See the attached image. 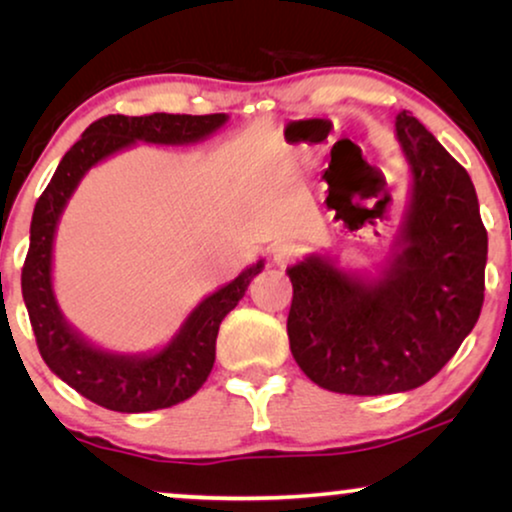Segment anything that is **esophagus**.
Listing matches in <instances>:
<instances>
[{
	"label": "esophagus",
	"mask_w": 512,
	"mask_h": 512,
	"mask_svg": "<svg viewBox=\"0 0 512 512\" xmlns=\"http://www.w3.org/2000/svg\"><path fill=\"white\" fill-rule=\"evenodd\" d=\"M270 256H272V261L284 268V265H289L298 258V247L291 242H277L275 247L270 249Z\"/></svg>",
	"instance_id": "34e87169"
}]
</instances>
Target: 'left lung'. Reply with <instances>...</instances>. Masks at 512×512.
I'll return each instance as SVG.
<instances>
[{
    "instance_id": "1",
    "label": "left lung",
    "mask_w": 512,
    "mask_h": 512,
    "mask_svg": "<svg viewBox=\"0 0 512 512\" xmlns=\"http://www.w3.org/2000/svg\"><path fill=\"white\" fill-rule=\"evenodd\" d=\"M410 198L377 277L310 254L293 284L291 354L321 389L352 396L429 382L473 331L485 300L487 230L468 172L410 111L396 116Z\"/></svg>"
}]
</instances>
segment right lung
<instances>
[{
  "mask_svg": "<svg viewBox=\"0 0 512 512\" xmlns=\"http://www.w3.org/2000/svg\"><path fill=\"white\" fill-rule=\"evenodd\" d=\"M226 123V114L104 116L86 128L79 142L65 153L51 184L34 205L30 251L20 284L39 354L62 382L102 408L149 412L191 398L212 373L223 317L240 303L265 261L261 258L249 265L233 282L202 298L165 347L149 354L111 352L83 338L65 319L55 298L53 242L60 216L86 172L102 160L132 149L137 142L165 146L202 142Z\"/></svg>",
  "mask_w": 512,
  "mask_h": 512,
  "instance_id": "obj_1",
  "label": "right lung"
}]
</instances>
